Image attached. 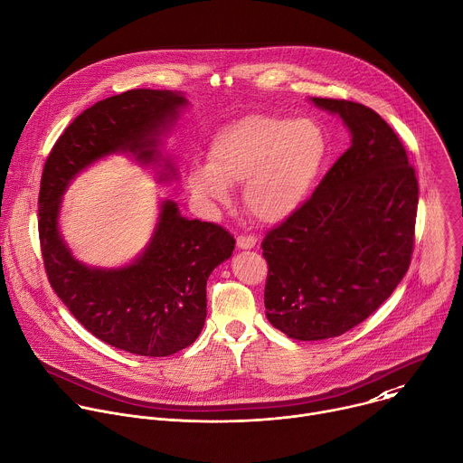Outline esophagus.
<instances>
[{"label":"esophagus","instance_id":"1","mask_svg":"<svg viewBox=\"0 0 463 463\" xmlns=\"http://www.w3.org/2000/svg\"><path fill=\"white\" fill-rule=\"evenodd\" d=\"M236 245L240 249H252L256 245V238L252 234H240L236 238Z\"/></svg>","mask_w":463,"mask_h":463}]
</instances>
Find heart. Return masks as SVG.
I'll use <instances>...</instances> for the list:
<instances>
[{"label":"heart","mask_w":463,"mask_h":463,"mask_svg":"<svg viewBox=\"0 0 463 463\" xmlns=\"http://www.w3.org/2000/svg\"><path fill=\"white\" fill-rule=\"evenodd\" d=\"M327 157V137L313 118L250 115L213 141L209 166L190 172L192 190L229 202V184H245L249 213L266 223L291 216L309 195Z\"/></svg>","instance_id":"obj_1"}]
</instances>
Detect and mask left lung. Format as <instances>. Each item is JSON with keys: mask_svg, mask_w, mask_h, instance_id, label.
I'll list each match as a JSON object with an SVG mask.
<instances>
[{"mask_svg": "<svg viewBox=\"0 0 463 463\" xmlns=\"http://www.w3.org/2000/svg\"><path fill=\"white\" fill-rule=\"evenodd\" d=\"M313 102L341 115L352 145L261 240L266 315L297 341L343 335L393 293L411 266L418 214L416 170L386 120L345 99Z\"/></svg>", "mask_w": 463, "mask_h": 463, "instance_id": "left-lung-1", "label": "left lung"}]
</instances>
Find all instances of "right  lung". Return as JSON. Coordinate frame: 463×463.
<instances>
[{
  "mask_svg": "<svg viewBox=\"0 0 463 463\" xmlns=\"http://www.w3.org/2000/svg\"><path fill=\"white\" fill-rule=\"evenodd\" d=\"M184 104L183 95L157 90H129L93 104L58 137L40 181L38 234L51 288L91 335L145 357L172 355L202 334L207 280L231 258L234 236L218 223L186 220L174 202H165L143 256L106 271L71 256L56 220L65 186L93 161L113 152L156 161L157 136Z\"/></svg>",
  "mask_w": 463,
  "mask_h": 463,
  "instance_id": "right-lung-1",
  "label": "right lung"
}]
</instances>
